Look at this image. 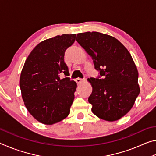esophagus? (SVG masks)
<instances>
[{
    "label": "esophagus",
    "instance_id": "esophagus-1",
    "mask_svg": "<svg viewBox=\"0 0 156 156\" xmlns=\"http://www.w3.org/2000/svg\"><path fill=\"white\" fill-rule=\"evenodd\" d=\"M83 81H84V80H83V79H81V78H79L76 79V83H77L78 84H80V83H83Z\"/></svg>",
    "mask_w": 156,
    "mask_h": 156
}]
</instances>
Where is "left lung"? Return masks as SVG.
<instances>
[{
    "label": "left lung",
    "instance_id": "left-lung-1",
    "mask_svg": "<svg viewBox=\"0 0 156 156\" xmlns=\"http://www.w3.org/2000/svg\"><path fill=\"white\" fill-rule=\"evenodd\" d=\"M76 41L102 76L88 79L93 88L88 98L92 112L110 122L120 119L133 107L140 90L130 53L114 37L97 31L78 34Z\"/></svg>",
    "mask_w": 156,
    "mask_h": 156
}]
</instances>
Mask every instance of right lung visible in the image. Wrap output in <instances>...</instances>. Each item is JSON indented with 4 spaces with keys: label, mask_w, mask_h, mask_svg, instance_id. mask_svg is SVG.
<instances>
[{
    "label": "right lung",
    "mask_w": 156,
    "mask_h": 156,
    "mask_svg": "<svg viewBox=\"0 0 156 156\" xmlns=\"http://www.w3.org/2000/svg\"><path fill=\"white\" fill-rule=\"evenodd\" d=\"M76 34H62L41 42L31 51L20 77L26 108L36 120L51 125L67 118L74 100L77 84L67 76L65 52Z\"/></svg>",
    "instance_id": "right-lung-1"
}]
</instances>
